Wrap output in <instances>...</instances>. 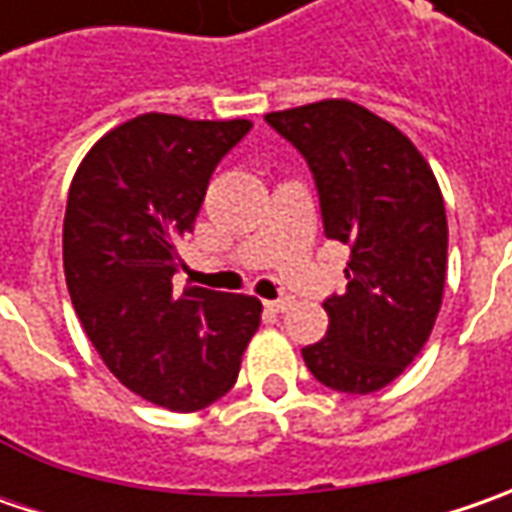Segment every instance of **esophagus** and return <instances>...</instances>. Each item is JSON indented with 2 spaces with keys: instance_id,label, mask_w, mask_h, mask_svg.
<instances>
[{
  "instance_id": "esophagus-1",
  "label": "esophagus",
  "mask_w": 512,
  "mask_h": 512,
  "mask_svg": "<svg viewBox=\"0 0 512 512\" xmlns=\"http://www.w3.org/2000/svg\"><path fill=\"white\" fill-rule=\"evenodd\" d=\"M293 305V302H290V299H270V302H265V307L267 310H273V313H285L287 307Z\"/></svg>"
}]
</instances>
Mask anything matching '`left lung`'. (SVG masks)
<instances>
[{
  "label": "left lung",
  "mask_w": 512,
  "mask_h": 512,
  "mask_svg": "<svg viewBox=\"0 0 512 512\" xmlns=\"http://www.w3.org/2000/svg\"><path fill=\"white\" fill-rule=\"evenodd\" d=\"M313 170L325 236L350 245L347 290L330 296L307 370L339 393H376L419 356L447 276V216L433 170L396 125L350 99L265 116Z\"/></svg>",
  "instance_id": "obj_1"
}]
</instances>
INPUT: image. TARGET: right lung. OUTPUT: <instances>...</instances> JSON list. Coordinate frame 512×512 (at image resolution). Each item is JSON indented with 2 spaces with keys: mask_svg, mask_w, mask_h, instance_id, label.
I'll list each match as a JSON object with an SVG mask.
<instances>
[{
  "mask_svg": "<svg viewBox=\"0 0 512 512\" xmlns=\"http://www.w3.org/2000/svg\"><path fill=\"white\" fill-rule=\"evenodd\" d=\"M247 119L142 113L108 130L70 182L62 262L70 302L108 370L148 402L202 410L236 384L262 322L253 296L173 290L210 173Z\"/></svg>",
  "mask_w": 512,
  "mask_h": 512,
  "instance_id": "obj_1",
  "label": "right lung"
}]
</instances>
